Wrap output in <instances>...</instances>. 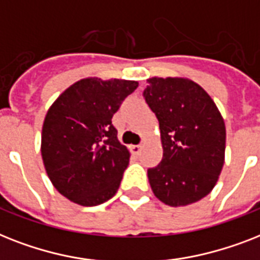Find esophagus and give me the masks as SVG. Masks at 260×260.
<instances>
[{
  "mask_svg": "<svg viewBox=\"0 0 260 260\" xmlns=\"http://www.w3.org/2000/svg\"><path fill=\"white\" fill-rule=\"evenodd\" d=\"M130 149H132L133 154L138 155L141 153V150H142V145H132V147H130Z\"/></svg>",
  "mask_w": 260,
  "mask_h": 260,
  "instance_id": "esophagus-1",
  "label": "esophagus"
}]
</instances>
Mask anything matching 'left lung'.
Masks as SVG:
<instances>
[{
  "mask_svg": "<svg viewBox=\"0 0 260 260\" xmlns=\"http://www.w3.org/2000/svg\"><path fill=\"white\" fill-rule=\"evenodd\" d=\"M143 98L159 122L164 155L147 169L151 190L164 204L184 207L205 197L219 180L225 124L207 91L185 78H151Z\"/></svg>",
  "mask_w": 260,
  "mask_h": 260,
  "instance_id": "left-lung-1",
  "label": "left lung"
}]
</instances>
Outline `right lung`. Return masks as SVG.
Listing matches in <instances>:
<instances>
[{
	"mask_svg": "<svg viewBox=\"0 0 260 260\" xmlns=\"http://www.w3.org/2000/svg\"><path fill=\"white\" fill-rule=\"evenodd\" d=\"M137 87L134 80L82 79L49 107L41 155L51 182L68 200L94 207L117 193L130 153L111 119Z\"/></svg>",
	"mask_w": 260,
	"mask_h": 260,
	"instance_id": "add662e5",
	"label": "right lung"
}]
</instances>
